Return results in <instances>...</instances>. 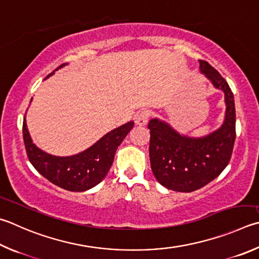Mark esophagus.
Segmentation results:
<instances>
[{
	"mask_svg": "<svg viewBox=\"0 0 259 259\" xmlns=\"http://www.w3.org/2000/svg\"><path fill=\"white\" fill-rule=\"evenodd\" d=\"M149 117H150V111H148V110L142 111L139 114H137V116H136V120H135L136 124L145 125L148 122Z\"/></svg>",
	"mask_w": 259,
	"mask_h": 259,
	"instance_id": "obj_1",
	"label": "esophagus"
}]
</instances>
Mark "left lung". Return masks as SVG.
I'll return each instance as SVG.
<instances>
[{"mask_svg":"<svg viewBox=\"0 0 259 259\" xmlns=\"http://www.w3.org/2000/svg\"><path fill=\"white\" fill-rule=\"evenodd\" d=\"M200 72L225 97V119L221 128L205 137L180 135L165 121L152 119L149 159L156 180L167 189L191 192L218 178L231 159L236 140V106L228 82L206 61L199 60Z\"/></svg>","mask_w":259,"mask_h":259,"instance_id":"obj_1","label":"left lung"}]
</instances>
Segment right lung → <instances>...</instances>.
<instances>
[{
    "label": "right lung",
    "mask_w": 259,
    "mask_h": 259,
    "mask_svg": "<svg viewBox=\"0 0 259 259\" xmlns=\"http://www.w3.org/2000/svg\"><path fill=\"white\" fill-rule=\"evenodd\" d=\"M64 65L65 63L60 65L54 71ZM54 71L45 79L51 77ZM133 128L134 121H130L103 136L86 150L72 156H54L37 147L27 129L26 117L23 119L22 134L27 156L41 176L65 190L86 191L105 178L114 161L117 147Z\"/></svg>",
    "instance_id": "obj_1"
}]
</instances>
